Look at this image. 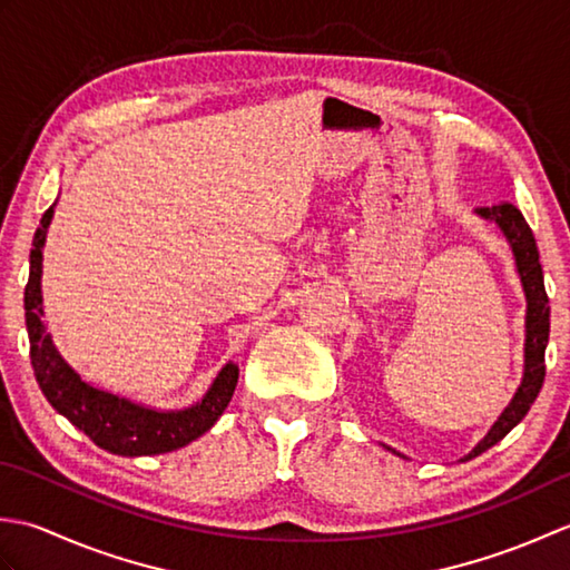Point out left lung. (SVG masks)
Masks as SVG:
<instances>
[{"instance_id":"1","label":"left lung","mask_w":570,"mask_h":570,"mask_svg":"<svg viewBox=\"0 0 570 570\" xmlns=\"http://www.w3.org/2000/svg\"><path fill=\"white\" fill-rule=\"evenodd\" d=\"M478 215L488 217V220L498 223L504 233L507 242L514 252L517 259V272L522 276V286L527 294V343H524V380L519 386L512 404L502 411L498 423L490 429V433L482 439L472 453H468L463 460L475 458L485 453L498 441H502L507 433H510L519 421L527 416V411L534 404V399L541 392L543 377H547V343H549V296L547 288H543V272L539 262V249L537 239L531 227L527 225L522 210L512 203H498L492 208H478Z\"/></svg>"}]
</instances>
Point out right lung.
Listing matches in <instances>:
<instances>
[{
  "instance_id": "right-lung-1",
  "label": "right lung",
  "mask_w": 570,
  "mask_h": 570,
  "mask_svg": "<svg viewBox=\"0 0 570 570\" xmlns=\"http://www.w3.org/2000/svg\"><path fill=\"white\" fill-rule=\"evenodd\" d=\"M56 205V203H53ZM53 205L41 217V227L33 235L29 257V284L23 288V311H27V331L31 345V367L43 396L58 414H63L72 426L80 429L102 451L115 455H159L184 448L208 431L223 416L233 399L239 370L237 365L223 367L210 392L203 402L184 411H154L131 404L117 394H107L85 384L76 370L58 355L41 321V259L46 229L51 225Z\"/></svg>"
}]
</instances>
